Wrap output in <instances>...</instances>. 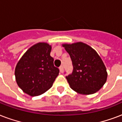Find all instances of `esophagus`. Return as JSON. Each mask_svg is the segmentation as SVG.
<instances>
[{
  "instance_id": "1",
  "label": "esophagus",
  "mask_w": 122,
  "mask_h": 122,
  "mask_svg": "<svg viewBox=\"0 0 122 122\" xmlns=\"http://www.w3.org/2000/svg\"><path fill=\"white\" fill-rule=\"evenodd\" d=\"M59 70H60V72L63 73V71H64V66L63 65H61V66L59 67Z\"/></svg>"
}]
</instances>
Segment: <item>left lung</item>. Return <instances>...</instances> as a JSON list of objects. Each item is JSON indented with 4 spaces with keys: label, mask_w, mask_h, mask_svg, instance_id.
<instances>
[{
    "label": "left lung",
    "mask_w": 122,
    "mask_h": 122,
    "mask_svg": "<svg viewBox=\"0 0 122 122\" xmlns=\"http://www.w3.org/2000/svg\"><path fill=\"white\" fill-rule=\"evenodd\" d=\"M70 56L73 71L66 76L71 89L81 94H92L106 83V67L96 51L87 44H64Z\"/></svg>",
    "instance_id": "8db88e82"
}]
</instances>
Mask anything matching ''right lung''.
Segmentation results:
<instances>
[{
	"mask_svg": "<svg viewBox=\"0 0 122 122\" xmlns=\"http://www.w3.org/2000/svg\"><path fill=\"white\" fill-rule=\"evenodd\" d=\"M51 46L38 43L30 48L18 61L15 76L18 86L24 92L36 96L52 87L59 73L50 56Z\"/></svg>",
	"mask_w": 122,
	"mask_h": 122,
	"instance_id": "1",
	"label": "right lung"
}]
</instances>
